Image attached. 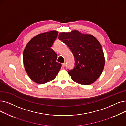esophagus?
I'll return each instance as SVG.
<instances>
[{
  "instance_id": "1",
  "label": "esophagus",
  "mask_w": 126,
  "mask_h": 126,
  "mask_svg": "<svg viewBox=\"0 0 126 126\" xmlns=\"http://www.w3.org/2000/svg\"><path fill=\"white\" fill-rule=\"evenodd\" d=\"M65 63H63L62 64V67H65Z\"/></svg>"
}]
</instances>
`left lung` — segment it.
I'll return each instance as SVG.
<instances>
[{
	"label": "left lung",
	"instance_id": "obj_1",
	"mask_svg": "<svg viewBox=\"0 0 126 126\" xmlns=\"http://www.w3.org/2000/svg\"><path fill=\"white\" fill-rule=\"evenodd\" d=\"M59 39L69 48L75 61L74 68L68 72L77 83L90 85L99 77L105 59L101 45L95 37L77 30L60 33Z\"/></svg>",
	"mask_w": 126,
	"mask_h": 126
}]
</instances>
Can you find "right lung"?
Instances as JSON below:
<instances>
[{"instance_id": "1", "label": "right lung", "mask_w": 126, "mask_h": 126, "mask_svg": "<svg viewBox=\"0 0 126 126\" xmlns=\"http://www.w3.org/2000/svg\"><path fill=\"white\" fill-rule=\"evenodd\" d=\"M58 32L50 31L38 34L27 44L23 52V61L27 74L38 84L54 79L61 64L56 61L57 54L51 47Z\"/></svg>"}]
</instances>
